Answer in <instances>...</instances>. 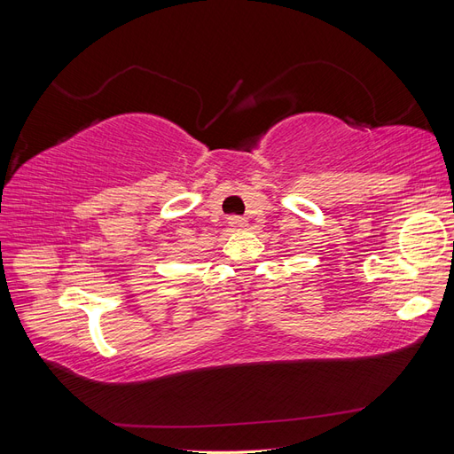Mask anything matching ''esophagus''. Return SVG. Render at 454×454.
I'll return each instance as SVG.
<instances>
[{"label": "esophagus", "mask_w": 454, "mask_h": 454, "mask_svg": "<svg viewBox=\"0 0 454 454\" xmlns=\"http://www.w3.org/2000/svg\"><path fill=\"white\" fill-rule=\"evenodd\" d=\"M229 225L232 227V229H244L246 225H248V222H246L244 217H240V215H229Z\"/></svg>", "instance_id": "34e87169"}]
</instances>
